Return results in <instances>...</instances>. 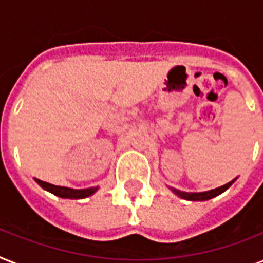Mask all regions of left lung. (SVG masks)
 Returning a JSON list of instances; mask_svg holds the SVG:
<instances>
[{
    "label": "left lung",
    "mask_w": 263,
    "mask_h": 263,
    "mask_svg": "<svg viewBox=\"0 0 263 263\" xmlns=\"http://www.w3.org/2000/svg\"><path fill=\"white\" fill-rule=\"evenodd\" d=\"M235 180L233 179L232 181H229V183L224 184V185H221L218 188H214V190H210V191H203V192H185V191H180V190H176V188L169 187V190L176 194V195L181 198V199L185 200H209L214 198V196H218L220 194H222L224 191H227L233 183H235Z\"/></svg>",
    "instance_id": "obj_1"
}]
</instances>
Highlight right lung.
<instances>
[{
  "label": "right lung",
  "instance_id": "1",
  "mask_svg": "<svg viewBox=\"0 0 263 263\" xmlns=\"http://www.w3.org/2000/svg\"><path fill=\"white\" fill-rule=\"evenodd\" d=\"M35 181L46 191L54 194L55 196H60V198H65V199H83V198H88L92 194L97 192L98 187H90L84 188V190H73V188L69 187H60V185H54V184L46 183V181H42V180L35 179Z\"/></svg>",
  "mask_w": 263,
  "mask_h": 263
}]
</instances>
